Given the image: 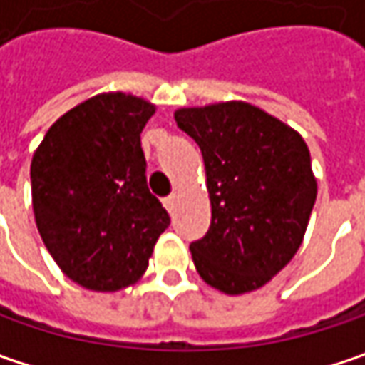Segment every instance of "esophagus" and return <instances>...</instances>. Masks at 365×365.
<instances>
[{
	"instance_id": "1",
	"label": "esophagus",
	"mask_w": 365,
	"mask_h": 365,
	"mask_svg": "<svg viewBox=\"0 0 365 365\" xmlns=\"http://www.w3.org/2000/svg\"><path fill=\"white\" fill-rule=\"evenodd\" d=\"M162 203H164V207H166V211H168V213H175V209H176V197H175V195L166 197V199H164Z\"/></svg>"
}]
</instances>
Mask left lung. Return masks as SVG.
Here are the masks:
<instances>
[{
    "mask_svg": "<svg viewBox=\"0 0 365 365\" xmlns=\"http://www.w3.org/2000/svg\"><path fill=\"white\" fill-rule=\"evenodd\" d=\"M203 154L211 225L190 244L197 272L225 294L264 287L297 254L317 199L299 133L242 101L178 109Z\"/></svg>",
    "mask_w": 365,
    "mask_h": 365,
    "instance_id": "1",
    "label": "left lung"
}]
</instances>
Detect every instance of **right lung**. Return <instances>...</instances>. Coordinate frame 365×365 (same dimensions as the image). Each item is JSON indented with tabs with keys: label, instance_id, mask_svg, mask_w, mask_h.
<instances>
[{
	"label": "right lung",
	"instance_id": "obj_1",
	"mask_svg": "<svg viewBox=\"0 0 365 365\" xmlns=\"http://www.w3.org/2000/svg\"><path fill=\"white\" fill-rule=\"evenodd\" d=\"M154 106L103 93L52 123L30 166L38 232L71 280L111 292L146 272L170 225L146 182L140 133Z\"/></svg>",
	"mask_w": 365,
	"mask_h": 365
}]
</instances>
